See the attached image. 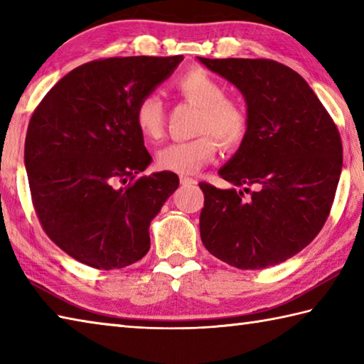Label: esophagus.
<instances>
[{
  "instance_id": "obj_1",
  "label": "esophagus",
  "mask_w": 364,
  "mask_h": 364,
  "mask_svg": "<svg viewBox=\"0 0 364 364\" xmlns=\"http://www.w3.org/2000/svg\"><path fill=\"white\" fill-rule=\"evenodd\" d=\"M180 181L183 186H194V184H197V180H194V178H189V176H181Z\"/></svg>"
}]
</instances>
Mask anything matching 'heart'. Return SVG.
<instances>
[{
  "instance_id": "1",
  "label": "heart",
  "mask_w": 364,
  "mask_h": 364,
  "mask_svg": "<svg viewBox=\"0 0 364 364\" xmlns=\"http://www.w3.org/2000/svg\"><path fill=\"white\" fill-rule=\"evenodd\" d=\"M176 90L189 102L200 107L198 137L175 141L158 153V166L167 172L192 175L210 164L218 153V140L237 146L245 139L249 118L245 107L225 99V87L203 69H192L176 82ZM134 123L146 140H158L164 131V105L156 92L141 96L134 109Z\"/></svg>"
}]
</instances>
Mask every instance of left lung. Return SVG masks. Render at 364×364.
<instances>
[{"mask_svg": "<svg viewBox=\"0 0 364 364\" xmlns=\"http://www.w3.org/2000/svg\"><path fill=\"white\" fill-rule=\"evenodd\" d=\"M197 60L245 96L249 126L238 151L219 168L237 191L205 194L200 238L240 269H263L294 257L322 230L343 170L336 124L294 69L273 60ZM256 191L247 199L248 186Z\"/></svg>", "mask_w": 364, "mask_h": 364, "instance_id": "1", "label": "left lung"}]
</instances>
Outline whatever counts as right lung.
<instances>
[{
    "label": "right lung",
    "instance_id": "add662e5",
    "mask_svg": "<svg viewBox=\"0 0 364 364\" xmlns=\"http://www.w3.org/2000/svg\"><path fill=\"white\" fill-rule=\"evenodd\" d=\"M176 56H124L70 70L28 124L25 168L48 238L97 269L132 265L149 249V224L176 191L173 172L151 164L134 123L139 99L167 80Z\"/></svg>",
    "mask_w": 364,
    "mask_h": 364
}]
</instances>
